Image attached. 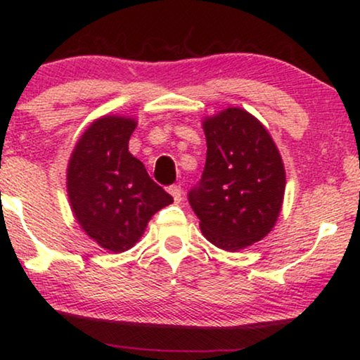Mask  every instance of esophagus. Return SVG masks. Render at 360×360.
<instances>
[{"instance_id":"obj_1","label":"esophagus","mask_w":360,"mask_h":360,"mask_svg":"<svg viewBox=\"0 0 360 360\" xmlns=\"http://www.w3.org/2000/svg\"><path fill=\"white\" fill-rule=\"evenodd\" d=\"M169 193L174 196L175 203H180V201H181V188H180V185H170L169 186Z\"/></svg>"}]
</instances>
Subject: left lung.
<instances>
[{"instance_id": "1", "label": "left lung", "mask_w": 360, "mask_h": 360, "mask_svg": "<svg viewBox=\"0 0 360 360\" xmlns=\"http://www.w3.org/2000/svg\"><path fill=\"white\" fill-rule=\"evenodd\" d=\"M203 127L206 164L188 201L205 238L233 252L272 231L285 193L283 162L265 127L240 108Z\"/></svg>"}]
</instances>
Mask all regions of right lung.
Instances as JSON below:
<instances>
[{"label":"right lung","instance_id":"1","mask_svg":"<svg viewBox=\"0 0 360 360\" xmlns=\"http://www.w3.org/2000/svg\"><path fill=\"white\" fill-rule=\"evenodd\" d=\"M134 129L131 117H101L78 141L68 164V198L77 221L115 254L131 249L152 216L174 201L129 152Z\"/></svg>","mask_w":360,"mask_h":360}]
</instances>
